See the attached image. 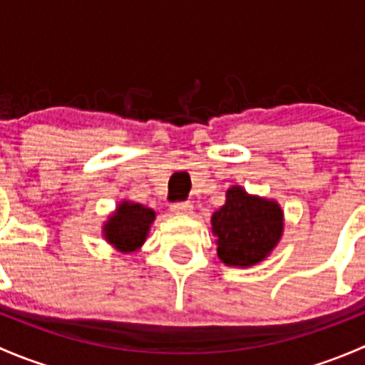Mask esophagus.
Listing matches in <instances>:
<instances>
[{
    "mask_svg": "<svg viewBox=\"0 0 365 365\" xmlns=\"http://www.w3.org/2000/svg\"><path fill=\"white\" fill-rule=\"evenodd\" d=\"M171 212L176 215H190L192 213V205L190 203H175L171 205Z\"/></svg>",
    "mask_w": 365,
    "mask_h": 365,
    "instance_id": "esophagus-1",
    "label": "esophagus"
}]
</instances>
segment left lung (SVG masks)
Wrapping results in <instances>:
<instances>
[{"label": "left lung", "instance_id": "8db88e82", "mask_svg": "<svg viewBox=\"0 0 365 365\" xmlns=\"http://www.w3.org/2000/svg\"><path fill=\"white\" fill-rule=\"evenodd\" d=\"M282 210L275 201L251 196L240 185L226 192V203L212 215L217 256L227 267H252L270 256L282 237Z\"/></svg>", "mask_w": 365, "mask_h": 365}]
</instances>
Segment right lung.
Masks as SVG:
<instances>
[{"label": "right lung", "mask_w": 365, "mask_h": 365, "mask_svg": "<svg viewBox=\"0 0 365 365\" xmlns=\"http://www.w3.org/2000/svg\"><path fill=\"white\" fill-rule=\"evenodd\" d=\"M155 212L132 201H121L104 224V238L120 252H135L145 244Z\"/></svg>", "instance_id": "1"}]
</instances>
